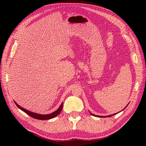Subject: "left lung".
Here are the masks:
<instances>
[{
    "mask_svg": "<svg viewBox=\"0 0 146 146\" xmlns=\"http://www.w3.org/2000/svg\"><path fill=\"white\" fill-rule=\"evenodd\" d=\"M125 109V108H124ZM92 114V115H93V116H98V117H101V116H96V115H94V114ZM114 114H111V115H110V116H106L105 117H110V116H113V115H114Z\"/></svg>",
    "mask_w": 146,
    "mask_h": 146,
    "instance_id": "left-lung-1",
    "label": "left lung"
}]
</instances>
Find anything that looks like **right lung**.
Segmentation results:
<instances>
[{
	"mask_svg": "<svg viewBox=\"0 0 146 146\" xmlns=\"http://www.w3.org/2000/svg\"><path fill=\"white\" fill-rule=\"evenodd\" d=\"M15 104L16 105V106L18 107L19 109H21L22 111H23L24 112H25L26 114H27L28 115H29L30 116H31L32 117H33L35 119H39V120H47V119H50L52 118H54L55 117H56V116H58V114L60 113L61 110L63 108V104L62 103L61 104V105L60 106V107L58 108V109L56 110L55 111H54V113H52L51 114H37V113H35L33 112H31L29 110H25L23 108H22L21 107L17 104V103H16L15 102Z\"/></svg>",
	"mask_w": 146,
	"mask_h": 146,
	"instance_id": "right-lung-1",
	"label": "right lung"
}]
</instances>
